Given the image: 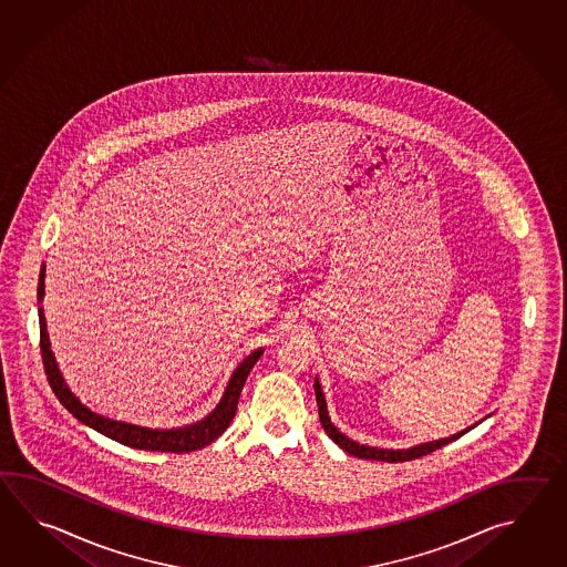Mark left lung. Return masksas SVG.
Returning <instances> with one entry per match:
<instances>
[{"label": "left lung", "instance_id": "8db88e82", "mask_svg": "<svg viewBox=\"0 0 567 567\" xmlns=\"http://www.w3.org/2000/svg\"><path fill=\"white\" fill-rule=\"evenodd\" d=\"M313 391H316V401H318V413H320V423L324 427L328 437L334 440V444L342 447L350 456L364 460H381V462H405V460L420 458L430 452H435L437 447L446 446L450 442L458 440L460 435L471 432L472 427H476L478 423H474L471 427L462 430L458 434L450 435V437H442V440H434V442H425V444H417V446L403 447V450H389V447L364 446L354 440H350L349 435L342 434L334 423L330 422L328 415V408H326V398L322 393V386L318 377L313 379Z\"/></svg>", "mask_w": 567, "mask_h": 567}]
</instances>
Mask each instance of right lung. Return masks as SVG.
Segmentation results:
<instances>
[{
	"label": "right lung",
	"instance_id": "1",
	"mask_svg": "<svg viewBox=\"0 0 567 567\" xmlns=\"http://www.w3.org/2000/svg\"><path fill=\"white\" fill-rule=\"evenodd\" d=\"M44 276H47V266L40 269V279H38V301L44 300ZM40 318V350H42V361H44V371L49 377L50 386L54 395L59 398L62 405L73 413L74 417L89 427L96 430L99 434L107 435L111 440L120 442L123 446L135 447V450H152V452H194L200 447L208 446L223 434L229 423L235 417L239 395H241L243 385L247 381V374L251 373L255 362L264 354V349H257L245 357L243 362L237 364V369L230 374L229 383L225 386V393L217 403V408L210 411L200 422L182 425V427H172V430H154V427H144L135 423L117 422L105 417L96 411L89 410L81 399L74 395L71 386L66 385L64 377L54 352L50 349L49 330H47V318L44 310H38Z\"/></svg>",
	"mask_w": 567,
	"mask_h": 567
}]
</instances>
